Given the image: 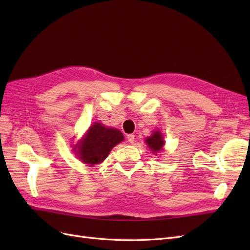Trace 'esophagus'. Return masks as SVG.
Here are the masks:
<instances>
[{"label":"esophagus","mask_w":250,"mask_h":250,"mask_svg":"<svg viewBox=\"0 0 250 250\" xmlns=\"http://www.w3.org/2000/svg\"><path fill=\"white\" fill-rule=\"evenodd\" d=\"M134 134H127V140H128V142L129 143H133L134 142Z\"/></svg>","instance_id":"1"}]
</instances>
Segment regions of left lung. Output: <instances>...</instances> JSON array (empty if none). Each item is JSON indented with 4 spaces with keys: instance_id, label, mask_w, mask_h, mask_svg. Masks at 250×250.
<instances>
[{
    "instance_id": "left-lung-1",
    "label": "left lung",
    "mask_w": 250,
    "mask_h": 250,
    "mask_svg": "<svg viewBox=\"0 0 250 250\" xmlns=\"http://www.w3.org/2000/svg\"><path fill=\"white\" fill-rule=\"evenodd\" d=\"M146 144L148 145V147L151 149L153 153H158L160 151L163 150L164 145H165V141H164V137L163 134L161 133L160 130L157 131H153V133L148 137L145 140Z\"/></svg>"
}]
</instances>
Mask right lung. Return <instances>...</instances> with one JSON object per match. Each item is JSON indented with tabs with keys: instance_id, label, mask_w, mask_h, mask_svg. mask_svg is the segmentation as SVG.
I'll return each mask as SVG.
<instances>
[{
	"instance_id": "obj_1",
	"label": "right lung",
	"mask_w": 250,
	"mask_h": 250,
	"mask_svg": "<svg viewBox=\"0 0 250 250\" xmlns=\"http://www.w3.org/2000/svg\"><path fill=\"white\" fill-rule=\"evenodd\" d=\"M123 140V133L120 130L95 122L75 145L74 151L83 164L94 166L102 163L111 149Z\"/></svg>"
}]
</instances>
